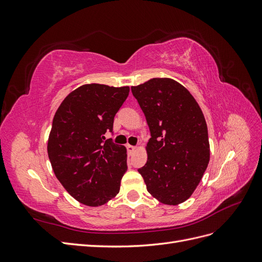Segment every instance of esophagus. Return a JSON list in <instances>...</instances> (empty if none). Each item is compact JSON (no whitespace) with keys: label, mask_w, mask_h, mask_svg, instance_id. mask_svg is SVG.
I'll use <instances>...</instances> for the list:
<instances>
[{"label":"esophagus","mask_w":262,"mask_h":262,"mask_svg":"<svg viewBox=\"0 0 262 262\" xmlns=\"http://www.w3.org/2000/svg\"><path fill=\"white\" fill-rule=\"evenodd\" d=\"M126 149H128V153L129 154H132L133 152H134V150H136L137 149V147L136 146H133V145H126Z\"/></svg>","instance_id":"obj_1"}]
</instances>
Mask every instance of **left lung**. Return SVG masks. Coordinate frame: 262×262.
Here are the masks:
<instances>
[{
  "instance_id": "obj_1",
  "label": "left lung",
  "mask_w": 262,
  "mask_h": 262,
  "mask_svg": "<svg viewBox=\"0 0 262 262\" xmlns=\"http://www.w3.org/2000/svg\"><path fill=\"white\" fill-rule=\"evenodd\" d=\"M131 91L150 131L147 162L139 169L147 191L164 204L185 202L210 161L202 110L186 87L171 78H152Z\"/></svg>"
}]
</instances>
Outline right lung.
I'll use <instances>...</instances> for the list:
<instances>
[{"instance_id":"right-lung-1","label":"right lung","mask_w":262,"mask_h":262,"mask_svg":"<svg viewBox=\"0 0 262 262\" xmlns=\"http://www.w3.org/2000/svg\"><path fill=\"white\" fill-rule=\"evenodd\" d=\"M129 86L85 84L61 102L52 121L48 156L55 177L75 200L99 207L115 198L126 171V149L106 140Z\"/></svg>"}]
</instances>
